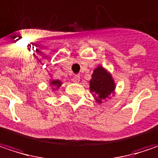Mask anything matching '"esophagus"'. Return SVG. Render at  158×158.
Masks as SVG:
<instances>
[{"mask_svg": "<svg viewBox=\"0 0 158 158\" xmlns=\"http://www.w3.org/2000/svg\"><path fill=\"white\" fill-rule=\"evenodd\" d=\"M73 81H74L75 83H78V82L80 81V75H74V77H73Z\"/></svg>", "mask_w": 158, "mask_h": 158, "instance_id": "esophagus-1", "label": "esophagus"}]
</instances>
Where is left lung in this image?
<instances>
[{
    "instance_id": "1",
    "label": "left lung",
    "mask_w": 158,
    "mask_h": 158,
    "mask_svg": "<svg viewBox=\"0 0 158 158\" xmlns=\"http://www.w3.org/2000/svg\"><path fill=\"white\" fill-rule=\"evenodd\" d=\"M115 88V84L111 75L102 67H98L91 75L90 81V90L93 92L96 100L101 103L102 99L107 98Z\"/></svg>"
}]
</instances>
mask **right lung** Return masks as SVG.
<instances>
[{"label": "right lung", "mask_w": 158, "mask_h": 158, "mask_svg": "<svg viewBox=\"0 0 158 158\" xmlns=\"http://www.w3.org/2000/svg\"><path fill=\"white\" fill-rule=\"evenodd\" d=\"M51 84H52V86H56V87L59 88V87H60V85H61V82L59 81V80H52L51 81Z\"/></svg>", "instance_id": "obj_1"}]
</instances>
